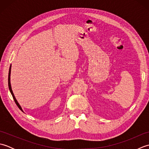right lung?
Instances as JSON below:
<instances>
[{
	"label": "right lung",
	"instance_id": "1",
	"mask_svg": "<svg viewBox=\"0 0 149 149\" xmlns=\"http://www.w3.org/2000/svg\"><path fill=\"white\" fill-rule=\"evenodd\" d=\"M11 69V66H10V68H9V75H8V86H9V91H10V92H11V95H12L13 98V99H14V100H15V102L16 104H17V106L18 107V108L20 109L22 111H23V110H22V109L21 106H20V104H18V101L17 100V99H16V98H15V95H14V94H13V92L12 89H11V83H10ZM23 112H24V111H23Z\"/></svg>",
	"mask_w": 149,
	"mask_h": 149
}]
</instances>
